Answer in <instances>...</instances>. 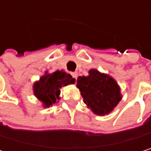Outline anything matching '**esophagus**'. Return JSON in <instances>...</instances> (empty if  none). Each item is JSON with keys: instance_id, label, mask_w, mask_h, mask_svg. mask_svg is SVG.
Listing matches in <instances>:
<instances>
[{"instance_id": "obj_1", "label": "esophagus", "mask_w": 151, "mask_h": 151, "mask_svg": "<svg viewBox=\"0 0 151 151\" xmlns=\"http://www.w3.org/2000/svg\"><path fill=\"white\" fill-rule=\"evenodd\" d=\"M71 74H72V76H73V78H77V77H78V73L74 72V73H72Z\"/></svg>"}]
</instances>
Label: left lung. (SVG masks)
<instances>
[{
    "mask_svg": "<svg viewBox=\"0 0 151 151\" xmlns=\"http://www.w3.org/2000/svg\"><path fill=\"white\" fill-rule=\"evenodd\" d=\"M77 87L84 103L97 115L108 114L122 101L121 88L115 79L96 69H91L87 76H79Z\"/></svg>",
    "mask_w": 151,
    "mask_h": 151,
    "instance_id": "obj_1",
    "label": "left lung"
}]
</instances>
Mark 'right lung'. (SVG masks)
Here are the masks:
<instances>
[{"instance_id": "obj_1", "label": "right lung", "mask_w": 151, "mask_h": 151, "mask_svg": "<svg viewBox=\"0 0 151 151\" xmlns=\"http://www.w3.org/2000/svg\"><path fill=\"white\" fill-rule=\"evenodd\" d=\"M75 83V78L65 71H56L52 73L45 72L38 81L33 85L34 95L39 100L44 107H49L60 100V88Z\"/></svg>"}]
</instances>
